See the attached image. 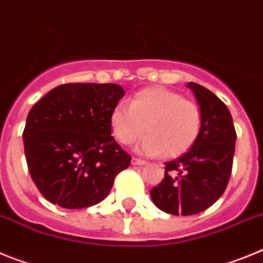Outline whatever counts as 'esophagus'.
<instances>
[{
	"label": "esophagus",
	"instance_id": "esophagus-1",
	"mask_svg": "<svg viewBox=\"0 0 263 263\" xmlns=\"http://www.w3.org/2000/svg\"><path fill=\"white\" fill-rule=\"evenodd\" d=\"M146 162L144 160H140V158H136V157H134L132 158V165H137V166H139V165H145Z\"/></svg>",
	"mask_w": 263,
	"mask_h": 263
}]
</instances>
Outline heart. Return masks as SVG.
Instances as JSON below:
<instances>
[{
	"label": "heart",
	"mask_w": 263,
	"mask_h": 263,
	"mask_svg": "<svg viewBox=\"0 0 263 263\" xmlns=\"http://www.w3.org/2000/svg\"><path fill=\"white\" fill-rule=\"evenodd\" d=\"M202 110L190 99L166 87L153 86L137 91L129 106L119 103L110 114L115 140L129 145L143 132L137 151L146 156L178 157L193 146L202 129Z\"/></svg>",
	"instance_id": "heart-1"
}]
</instances>
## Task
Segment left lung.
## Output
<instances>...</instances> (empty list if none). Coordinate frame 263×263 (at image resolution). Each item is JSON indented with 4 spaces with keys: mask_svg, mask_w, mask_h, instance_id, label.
<instances>
[{
    "mask_svg": "<svg viewBox=\"0 0 263 263\" xmlns=\"http://www.w3.org/2000/svg\"><path fill=\"white\" fill-rule=\"evenodd\" d=\"M187 86L202 110V129L187 152L165 162V177L151 190L161 211L195 215L211 207L226 191L233 165L236 129L226 103L195 82Z\"/></svg>",
    "mask_w": 263,
    "mask_h": 263,
    "instance_id": "8db88e82",
    "label": "left lung"
}]
</instances>
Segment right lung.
<instances>
[{
    "mask_svg": "<svg viewBox=\"0 0 263 263\" xmlns=\"http://www.w3.org/2000/svg\"><path fill=\"white\" fill-rule=\"evenodd\" d=\"M117 84H64L31 107L23 131L30 176L48 202L80 210L102 202L131 156L111 136Z\"/></svg>",
    "mask_w": 263,
    "mask_h": 263,
    "instance_id": "add662e5",
    "label": "right lung"
}]
</instances>
